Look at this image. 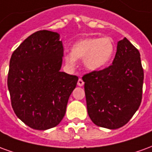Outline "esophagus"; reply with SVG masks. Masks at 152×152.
<instances>
[{
  "label": "esophagus",
  "instance_id": "obj_1",
  "mask_svg": "<svg viewBox=\"0 0 152 152\" xmlns=\"http://www.w3.org/2000/svg\"><path fill=\"white\" fill-rule=\"evenodd\" d=\"M77 85H78L79 86H84V81L82 80V79H80H80L78 80V81H77Z\"/></svg>",
  "mask_w": 152,
  "mask_h": 152
}]
</instances>
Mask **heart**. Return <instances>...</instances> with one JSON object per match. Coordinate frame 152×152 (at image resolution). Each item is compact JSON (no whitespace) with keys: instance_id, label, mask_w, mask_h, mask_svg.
<instances>
[{"instance_id":"heart-1","label":"heart","mask_w":152,"mask_h":152,"mask_svg":"<svg viewBox=\"0 0 152 152\" xmlns=\"http://www.w3.org/2000/svg\"><path fill=\"white\" fill-rule=\"evenodd\" d=\"M115 45L110 37H88L76 41L72 52L64 54L65 63L74 66L76 59H83L86 70L94 72L105 66L114 54Z\"/></svg>"}]
</instances>
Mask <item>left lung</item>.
Masks as SVG:
<instances>
[{
	"instance_id": "left-lung-1",
	"label": "left lung",
	"mask_w": 152,
	"mask_h": 152,
	"mask_svg": "<svg viewBox=\"0 0 152 152\" xmlns=\"http://www.w3.org/2000/svg\"><path fill=\"white\" fill-rule=\"evenodd\" d=\"M143 78L140 53L124 37L111 66L82 77L91 121L109 129L127 124L142 102Z\"/></svg>"
}]
</instances>
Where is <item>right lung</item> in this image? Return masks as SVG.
Masks as SVG:
<instances>
[{"label": "right lung", "instance_id": "1", "mask_svg": "<svg viewBox=\"0 0 152 152\" xmlns=\"http://www.w3.org/2000/svg\"><path fill=\"white\" fill-rule=\"evenodd\" d=\"M58 33L38 31L14 51L7 85L14 112L37 130L57 126L66 113L78 77L60 72L63 46Z\"/></svg>", "mask_w": 152, "mask_h": 152}]
</instances>
